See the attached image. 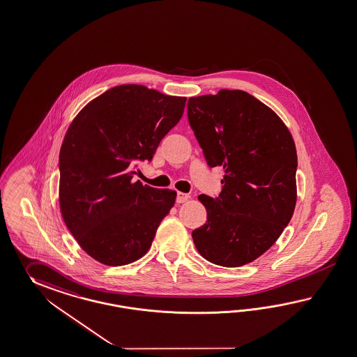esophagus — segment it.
<instances>
[{
    "label": "esophagus",
    "mask_w": 357,
    "mask_h": 357,
    "mask_svg": "<svg viewBox=\"0 0 357 357\" xmlns=\"http://www.w3.org/2000/svg\"><path fill=\"white\" fill-rule=\"evenodd\" d=\"M188 199H190V196H188L187 193H183V192H178V193H176V202H178V204L185 202Z\"/></svg>",
    "instance_id": "obj_1"
}]
</instances>
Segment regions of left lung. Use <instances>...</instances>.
Returning a JSON list of instances; mask_svg holds the SVG:
<instances>
[{
	"label": "left lung",
	"mask_w": 357,
	"mask_h": 357,
	"mask_svg": "<svg viewBox=\"0 0 357 357\" xmlns=\"http://www.w3.org/2000/svg\"><path fill=\"white\" fill-rule=\"evenodd\" d=\"M187 112L208 165L225 169L219 196H199L208 220L192 231L193 243L218 266L248 264L276 243L293 217L294 140L278 114L243 90L193 96Z\"/></svg>",
	"instance_id": "obj_1"
}]
</instances>
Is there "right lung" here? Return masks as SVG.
<instances>
[{"label":"right lung","instance_id":"obj_1","mask_svg":"<svg viewBox=\"0 0 357 357\" xmlns=\"http://www.w3.org/2000/svg\"><path fill=\"white\" fill-rule=\"evenodd\" d=\"M185 98L143 85H120L85 105L59 155L61 217L85 252L123 266L151 248L176 192L134 182L137 162L151 161L182 119Z\"/></svg>","mask_w":357,"mask_h":357}]
</instances>
